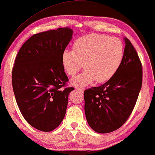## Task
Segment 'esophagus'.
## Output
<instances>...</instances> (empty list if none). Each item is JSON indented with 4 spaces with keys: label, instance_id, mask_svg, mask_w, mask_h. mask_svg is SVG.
Instances as JSON below:
<instances>
[{
    "label": "esophagus",
    "instance_id": "34e87169",
    "mask_svg": "<svg viewBox=\"0 0 155 155\" xmlns=\"http://www.w3.org/2000/svg\"><path fill=\"white\" fill-rule=\"evenodd\" d=\"M76 89H77V90H78L80 91V92H81V93H83L84 92V88H81V87H76Z\"/></svg>",
    "mask_w": 155,
    "mask_h": 155
}]
</instances>
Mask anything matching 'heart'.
Masks as SVG:
<instances>
[{"mask_svg":"<svg viewBox=\"0 0 155 155\" xmlns=\"http://www.w3.org/2000/svg\"><path fill=\"white\" fill-rule=\"evenodd\" d=\"M124 57V46L119 39L104 35L90 34L78 38L72 50H65L61 55L65 72L74 77L83 66L85 71L72 79L75 86L84 87L103 83L114 77Z\"/></svg>","mask_w":155,"mask_h":155,"instance_id":"heart-1","label":"heart"}]
</instances>
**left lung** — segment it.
I'll return each mask as SVG.
<instances>
[{"mask_svg":"<svg viewBox=\"0 0 155 155\" xmlns=\"http://www.w3.org/2000/svg\"><path fill=\"white\" fill-rule=\"evenodd\" d=\"M124 57L114 77L84 91L85 113L90 127L108 133L124 124L132 113L142 85V66L130 41L124 38Z\"/></svg>","mask_w":155,"mask_h":155,"instance_id":"8db88e82","label":"left lung"}]
</instances>
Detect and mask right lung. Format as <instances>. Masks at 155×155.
<instances>
[{"mask_svg": "<svg viewBox=\"0 0 155 155\" xmlns=\"http://www.w3.org/2000/svg\"><path fill=\"white\" fill-rule=\"evenodd\" d=\"M73 31L59 28L35 34L21 47L12 70V85L21 114L28 124L44 132L52 131L64 120L68 81L61 55Z\"/></svg>", "mask_w": 155, "mask_h": 155, "instance_id": "1", "label": "right lung"}]
</instances>
